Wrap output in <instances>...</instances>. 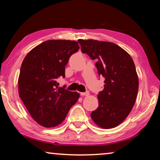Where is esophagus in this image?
<instances>
[{
	"instance_id": "esophagus-1",
	"label": "esophagus",
	"mask_w": 160,
	"mask_h": 160,
	"mask_svg": "<svg viewBox=\"0 0 160 160\" xmlns=\"http://www.w3.org/2000/svg\"><path fill=\"white\" fill-rule=\"evenodd\" d=\"M80 94L82 96H88L89 94H90V92H89L88 91H87L85 92H80Z\"/></svg>"
}]
</instances>
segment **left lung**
<instances>
[{
	"instance_id": "left-lung-1",
	"label": "left lung",
	"mask_w": 160,
	"mask_h": 160,
	"mask_svg": "<svg viewBox=\"0 0 160 160\" xmlns=\"http://www.w3.org/2000/svg\"><path fill=\"white\" fill-rule=\"evenodd\" d=\"M78 42L83 53L97 61L99 75L105 78L104 90L97 95L99 107L91 118L100 128H114L125 120L136 100L139 82L134 62L114 43L94 39Z\"/></svg>"
}]
</instances>
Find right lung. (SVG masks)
I'll list each match as a JSON object with an SVG mask.
<instances>
[{"label":"right lung","mask_w":160,"mask_h":160,"mask_svg":"<svg viewBox=\"0 0 160 160\" xmlns=\"http://www.w3.org/2000/svg\"><path fill=\"white\" fill-rule=\"evenodd\" d=\"M80 48L71 40H48L27 54L18 78L19 96L32 118L45 128L56 127L79 99L80 94L58 88L65 66Z\"/></svg>","instance_id":"add662e5"}]
</instances>
